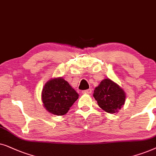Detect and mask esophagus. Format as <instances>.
I'll use <instances>...</instances> for the list:
<instances>
[{"instance_id":"1","label":"esophagus","mask_w":156,"mask_h":156,"mask_svg":"<svg viewBox=\"0 0 156 156\" xmlns=\"http://www.w3.org/2000/svg\"><path fill=\"white\" fill-rule=\"evenodd\" d=\"M83 93H87V94H90V93H92V89H88V90H83Z\"/></svg>"}]
</instances>
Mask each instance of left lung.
I'll return each mask as SVG.
<instances>
[{
    "mask_svg": "<svg viewBox=\"0 0 156 156\" xmlns=\"http://www.w3.org/2000/svg\"><path fill=\"white\" fill-rule=\"evenodd\" d=\"M93 97L98 104L105 112L115 113L124 105L125 92L110 79H105L95 88Z\"/></svg>",
    "mask_w": 156,
    "mask_h": 156,
    "instance_id": "obj_1",
    "label": "left lung"
}]
</instances>
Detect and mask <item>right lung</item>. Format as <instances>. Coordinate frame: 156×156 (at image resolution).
Listing matches in <instances>:
<instances>
[{"instance_id":"add662e5","label":"right lung","mask_w":156,"mask_h":156,"mask_svg":"<svg viewBox=\"0 0 156 156\" xmlns=\"http://www.w3.org/2000/svg\"><path fill=\"white\" fill-rule=\"evenodd\" d=\"M78 98L76 91L61 78L47 82L42 91L44 107L53 115H65Z\"/></svg>"}]
</instances>
